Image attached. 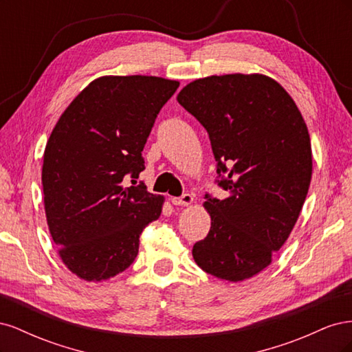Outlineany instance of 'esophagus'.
Here are the masks:
<instances>
[{"mask_svg": "<svg viewBox=\"0 0 352 352\" xmlns=\"http://www.w3.org/2000/svg\"><path fill=\"white\" fill-rule=\"evenodd\" d=\"M192 201H194L192 195H190V194H184V195H180V197H173L172 198V204L173 206H189V204H192Z\"/></svg>", "mask_w": 352, "mask_h": 352, "instance_id": "obj_1", "label": "esophagus"}]
</instances>
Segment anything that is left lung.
Here are the masks:
<instances>
[{
    "label": "left lung",
    "mask_w": 352,
    "mask_h": 352,
    "mask_svg": "<svg viewBox=\"0 0 352 352\" xmlns=\"http://www.w3.org/2000/svg\"><path fill=\"white\" fill-rule=\"evenodd\" d=\"M177 101L206 127L216 184L228 192L225 199L206 194L211 228L194 245V260L219 279H250L272 263L304 206L313 170L305 122L264 74L198 79Z\"/></svg>",
    "instance_id": "1"
}]
</instances>
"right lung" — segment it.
<instances>
[{
    "label": "right lung",
    "mask_w": 352,
    "mask_h": 352,
    "mask_svg": "<svg viewBox=\"0 0 352 352\" xmlns=\"http://www.w3.org/2000/svg\"><path fill=\"white\" fill-rule=\"evenodd\" d=\"M179 82L104 76L61 114L44 153L42 188L50 233L67 269L100 282L135 261L140 236L162 214L163 197L136 184L157 114Z\"/></svg>",
    "instance_id": "1"
}]
</instances>
